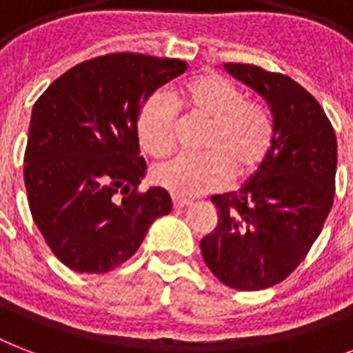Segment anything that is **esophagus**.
I'll list each match as a JSON object with an SVG mask.
<instances>
[{"instance_id": "obj_1", "label": "esophagus", "mask_w": 353, "mask_h": 353, "mask_svg": "<svg viewBox=\"0 0 353 353\" xmlns=\"http://www.w3.org/2000/svg\"><path fill=\"white\" fill-rule=\"evenodd\" d=\"M172 203H174V209H185V207H188L192 201H188V199L183 198H172Z\"/></svg>"}]
</instances>
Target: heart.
I'll use <instances>...</instances> for the list:
<instances>
[{
  "instance_id": "obj_1",
  "label": "heart",
  "mask_w": 353,
  "mask_h": 353,
  "mask_svg": "<svg viewBox=\"0 0 353 353\" xmlns=\"http://www.w3.org/2000/svg\"><path fill=\"white\" fill-rule=\"evenodd\" d=\"M177 99L190 115L209 121L201 155H177L154 168V181L176 196H199L223 187L232 176H251L268 157L273 124L268 112L243 101L231 80L199 74L179 88ZM176 106L165 91L144 101L137 115L139 143L144 152L163 157L176 143Z\"/></svg>"
}]
</instances>
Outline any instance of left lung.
I'll use <instances>...</instances> for the list:
<instances>
[{"label":"left lung","mask_w":353,"mask_h":353,"mask_svg":"<svg viewBox=\"0 0 353 353\" xmlns=\"http://www.w3.org/2000/svg\"><path fill=\"white\" fill-rule=\"evenodd\" d=\"M268 102L273 143L240 190L218 194V225L199 241L216 279L260 291L288 279L306 258L334 205L337 139L312 93L295 80L249 63H225Z\"/></svg>","instance_id":"obj_1"}]
</instances>
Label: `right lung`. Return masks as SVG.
I'll return each instance as SVG.
<instances>
[{
  "label": "right lung",
  "mask_w": 353,
  "mask_h": 353,
  "mask_svg": "<svg viewBox=\"0 0 353 353\" xmlns=\"http://www.w3.org/2000/svg\"><path fill=\"white\" fill-rule=\"evenodd\" d=\"M177 58L115 52L74 65L36 101L25 150L32 220L54 256L79 273H108L135 254L172 210L165 188L139 192L137 115L187 71Z\"/></svg>",
  "instance_id": "1"
}]
</instances>
